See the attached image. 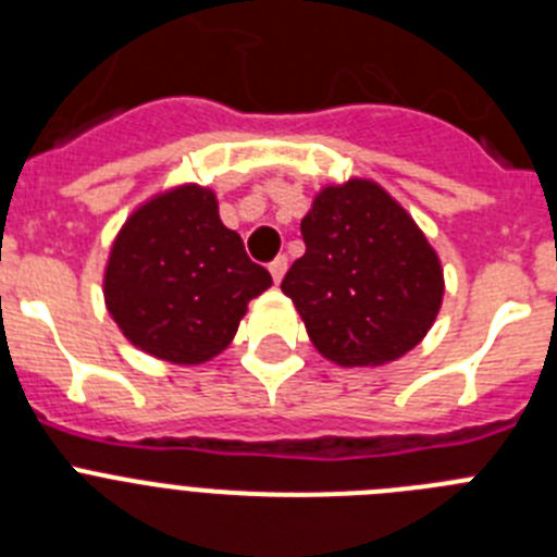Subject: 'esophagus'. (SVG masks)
Instances as JSON below:
<instances>
[{"label":"esophagus","instance_id":"1","mask_svg":"<svg viewBox=\"0 0 557 557\" xmlns=\"http://www.w3.org/2000/svg\"><path fill=\"white\" fill-rule=\"evenodd\" d=\"M287 273V256H275L273 262H270V275H273V282L278 284Z\"/></svg>","mask_w":557,"mask_h":557}]
</instances>
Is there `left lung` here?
<instances>
[{
  "label": "left lung",
  "instance_id": "8db88e82",
  "mask_svg": "<svg viewBox=\"0 0 557 557\" xmlns=\"http://www.w3.org/2000/svg\"><path fill=\"white\" fill-rule=\"evenodd\" d=\"M307 253L282 289L314 348L346 368L382 366L421 343L444 298L426 236L371 181L326 186L301 220Z\"/></svg>",
  "mask_w": 557,
  "mask_h": 557
}]
</instances>
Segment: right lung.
Wrapping results in <instances>:
<instances>
[{
	"mask_svg": "<svg viewBox=\"0 0 557 557\" xmlns=\"http://www.w3.org/2000/svg\"><path fill=\"white\" fill-rule=\"evenodd\" d=\"M270 284L239 234L220 223L214 191L181 186L133 211L120 231L106 304L133 346L198 366L228 346L248 301Z\"/></svg>",
	"mask_w": 557,
	"mask_h": 557,
	"instance_id": "add662e5",
	"label": "right lung"
}]
</instances>
